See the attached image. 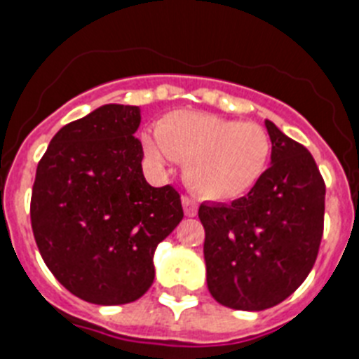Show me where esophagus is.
<instances>
[{"instance_id":"esophagus-1","label":"esophagus","mask_w":359,"mask_h":359,"mask_svg":"<svg viewBox=\"0 0 359 359\" xmlns=\"http://www.w3.org/2000/svg\"><path fill=\"white\" fill-rule=\"evenodd\" d=\"M182 205H184V213H186V217H195L197 215V210H198V204L195 201H193L191 197H182Z\"/></svg>"}]
</instances>
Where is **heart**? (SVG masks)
I'll return each mask as SVG.
<instances>
[{"label":"heart","instance_id":"heart-1","mask_svg":"<svg viewBox=\"0 0 359 359\" xmlns=\"http://www.w3.org/2000/svg\"><path fill=\"white\" fill-rule=\"evenodd\" d=\"M155 137H146V157L155 166L168 158L184 164L189 188L201 197L227 201L244 195L266 173L271 137L257 123H240L202 111L162 117Z\"/></svg>","mask_w":359,"mask_h":359}]
</instances>
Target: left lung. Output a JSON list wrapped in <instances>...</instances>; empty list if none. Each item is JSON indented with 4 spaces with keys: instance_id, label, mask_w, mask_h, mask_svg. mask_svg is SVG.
Instances as JSON below:
<instances>
[{
    "instance_id": "8db88e82",
    "label": "left lung",
    "mask_w": 359,
    "mask_h": 359,
    "mask_svg": "<svg viewBox=\"0 0 359 359\" xmlns=\"http://www.w3.org/2000/svg\"><path fill=\"white\" fill-rule=\"evenodd\" d=\"M271 166L231 204H201L208 289L218 304L264 311L300 287L323 235L325 182L313 155L266 121Z\"/></svg>"
}]
</instances>
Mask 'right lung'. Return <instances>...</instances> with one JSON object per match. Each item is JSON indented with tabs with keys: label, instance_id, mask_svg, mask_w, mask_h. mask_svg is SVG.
I'll return each mask as SVG.
<instances>
[{
	"label": "right lung",
	"instance_id": "obj_1",
	"mask_svg": "<svg viewBox=\"0 0 359 359\" xmlns=\"http://www.w3.org/2000/svg\"><path fill=\"white\" fill-rule=\"evenodd\" d=\"M139 106L104 104L54 135L37 164L30 222L57 282L81 300L121 305L154 283V253L182 220L173 186L142 175Z\"/></svg>",
	"mask_w": 359,
	"mask_h": 359
}]
</instances>
